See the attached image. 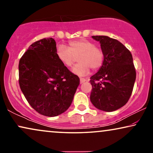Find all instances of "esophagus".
<instances>
[{"label":"esophagus","instance_id":"34e87169","mask_svg":"<svg viewBox=\"0 0 153 153\" xmlns=\"http://www.w3.org/2000/svg\"><path fill=\"white\" fill-rule=\"evenodd\" d=\"M87 80L85 79H84V78H80V82H81V83H84L85 81H86Z\"/></svg>","mask_w":153,"mask_h":153}]
</instances>
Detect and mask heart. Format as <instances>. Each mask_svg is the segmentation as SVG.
Returning a JSON list of instances; mask_svg holds the SVG:
<instances>
[{
    "instance_id": "1",
    "label": "heart",
    "mask_w": 153,
    "mask_h": 153,
    "mask_svg": "<svg viewBox=\"0 0 153 153\" xmlns=\"http://www.w3.org/2000/svg\"><path fill=\"white\" fill-rule=\"evenodd\" d=\"M58 60L64 66L70 68L74 64L75 56L79 55L78 62L72 72L79 76H85L91 70H97L101 68L104 62L103 51L92 42L85 39L70 41L68 47L58 45L56 49Z\"/></svg>"
}]
</instances>
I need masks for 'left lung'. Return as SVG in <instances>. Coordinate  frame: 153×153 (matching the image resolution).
Wrapping results in <instances>:
<instances>
[{
  "mask_svg": "<svg viewBox=\"0 0 153 153\" xmlns=\"http://www.w3.org/2000/svg\"><path fill=\"white\" fill-rule=\"evenodd\" d=\"M100 42L104 62L91 77V101L98 109L114 111L126 104L132 93L136 70L131 52L118 40L108 36H92Z\"/></svg>",
  "mask_w": 153,
  "mask_h": 153,
  "instance_id": "8db88e82",
  "label": "left lung"
}]
</instances>
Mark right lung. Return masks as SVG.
Here are the masks:
<instances>
[{"label": "right lung", "mask_w": 153, "mask_h": 153, "mask_svg": "<svg viewBox=\"0 0 153 153\" xmlns=\"http://www.w3.org/2000/svg\"><path fill=\"white\" fill-rule=\"evenodd\" d=\"M52 37L33 43L19 63V83L29 104L43 116L62 114L72 104L79 76L58 60Z\"/></svg>", "instance_id": "1"}]
</instances>
